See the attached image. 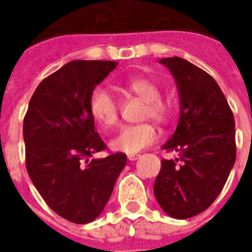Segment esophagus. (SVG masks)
<instances>
[{
    "instance_id": "obj_1",
    "label": "esophagus",
    "mask_w": 252,
    "mask_h": 252,
    "mask_svg": "<svg viewBox=\"0 0 252 252\" xmlns=\"http://www.w3.org/2000/svg\"><path fill=\"white\" fill-rule=\"evenodd\" d=\"M138 158H140V154H129V156H128V159H129V161H136Z\"/></svg>"
}]
</instances>
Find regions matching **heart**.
<instances>
[{
	"instance_id": "b5f03b06",
	"label": "heart",
	"mask_w": 252,
	"mask_h": 252,
	"mask_svg": "<svg viewBox=\"0 0 252 252\" xmlns=\"http://www.w3.org/2000/svg\"><path fill=\"white\" fill-rule=\"evenodd\" d=\"M124 89L137 95L146 102L144 118L153 119L157 123H166L171 116V106L161 99V87L148 77H133L124 82ZM89 110L95 122L103 128H112L119 123L120 104L110 89L96 86L89 98ZM158 132L150 123H141L123 126L111 140V148L126 154L141 152L157 141Z\"/></svg>"
}]
</instances>
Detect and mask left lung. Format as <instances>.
<instances>
[{"label": "left lung", "mask_w": 252, "mask_h": 252, "mask_svg": "<svg viewBox=\"0 0 252 252\" xmlns=\"http://www.w3.org/2000/svg\"><path fill=\"white\" fill-rule=\"evenodd\" d=\"M159 63L174 76L180 98L179 123L162 149L179 158L162 159L154 195L168 216L184 220L211 207L226 183L237 156L234 116L203 69L182 57Z\"/></svg>", "instance_id": "obj_1"}]
</instances>
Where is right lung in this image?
Instances as JSON below:
<instances>
[{"label":"right lung","instance_id":"1","mask_svg":"<svg viewBox=\"0 0 252 252\" xmlns=\"http://www.w3.org/2000/svg\"><path fill=\"white\" fill-rule=\"evenodd\" d=\"M116 65L70 61L39 84L23 120L29 176L48 207L70 222L89 223L102 213L126 163L124 153L91 158L107 146L89 98Z\"/></svg>","mask_w":252,"mask_h":252}]
</instances>
